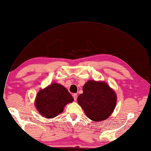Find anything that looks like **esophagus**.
I'll return each mask as SVG.
<instances>
[{
  "label": "esophagus",
  "mask_w": 151,
  "mask_h": 151,
  "mask_svg": "<svg viewBox=\"0 0 151 151\" xmlns=\"http://www.w3.org/2000/svg\"><path fill=\"white\" fill-rule=\"evenodd\" d=\"M73 97H74V101H76L77 100V94H73Z\"/></svg>",
  "instance_id": "obj_1"
}]
</instances>
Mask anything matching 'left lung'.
<instances>
[{"instance_id": "left-lung-1", "label": "left lung", "mask_w": 151, "mask_h": 151, "mask_svg": "<svg viewBox=\"0 0 151 151\" xmlns=\"http://www.w3.org/2000/svg\"><path fill=\"white\" fill-rule=\"evenodd\" d=\"M83 91L77 102L86 116L96 122L107 119L114 111L117 99L109 85L101 81H89L83 85Z\"/></svg>"}]
</instances>
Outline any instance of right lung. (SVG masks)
Wrapping results in <instances>:
<instances>
[{"instance_id": "add662e5", "label": "right lung", "mask_w": 151, "mask_h": 151, "mask_svg": "<svg viewBox=\"0 0 151 151\" xmlns=\"http://www.w3.org/2000/svg\"><path fill=\"white\" fill-rule=\"evenodd\" d=\"M73 101V96L66 88L53 83L38 93L35 105L42 116L53 118L63 112L65 106Z\"/></svg>"}]
</instances>
